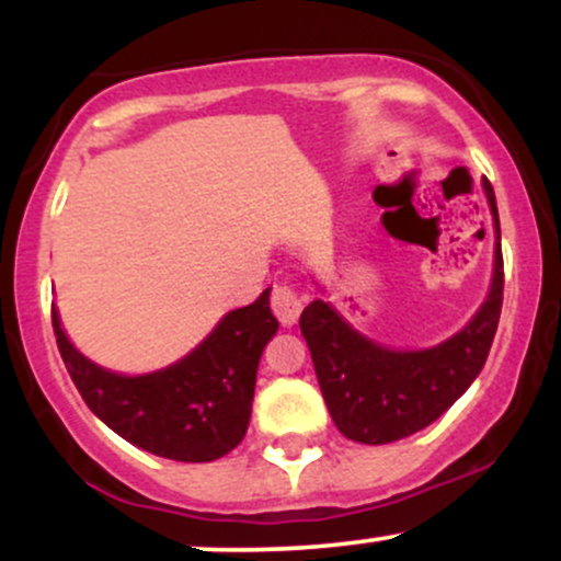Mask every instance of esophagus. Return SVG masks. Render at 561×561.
Returning a JSON list of instances; mask_svg holds the SVG:
<instances>
[{"mask_svg":"<svg viewBox=\"0 0 561 561\" xmlns=\"http://www.w3.org/2000/svg\"><path fill=\"white\" fill-rule=\"evenodd\" d=\"M272 311L282 324L293 327L302 311L300 295L289 285H285V282H279V285H274L272 289Z\"/></svg>","mask_w":561,"mask_h":561,"instance_id":"esophagus-1","label":"esophagus"}]
</instances>
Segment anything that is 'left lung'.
<instances>
[{
  "mask_svg": "<svg viewBox=\"0 0 561 561\" xmlns=\"http://www.w3.org/2000/svg\"><path fill=\"white\" fill-rule=\"evenodd\" d=\"M485 195L499 234L491 295L478 317L443 345L390 351L351 330L324 300H313L300 313V332L311 351L321 396L347 440L385 446L420 433L465 396L485 366L504 302L499 208L488 179Z\"/></svg>",
  "mask_w": 561,
  "mask_h": 561,
  "instance_id": "obj_1",
  "label": "left lung"
}]
</instances>
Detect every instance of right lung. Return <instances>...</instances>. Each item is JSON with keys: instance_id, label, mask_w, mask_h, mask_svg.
I'll use <instances>...</instances> for the list:
<instances>
[{"instance_id": "obj_1", "label": "right lung", "mask_w": 561, "mask_h": 561, "mask_svg": "<svg viewBox=\"0 0 561 561\" xmlns=\"http://www.w3.org/2000/svg\"><path fill=\"white\" fill-rule=\"evenodd\" d=\"M60 356L89 409L131 446L173 461H214L242 443L253 411L255 371L279 321L268 289L237 308L190 356L141 377H121L83 358L53 308Z\"/></svg>"}]
</instances>
